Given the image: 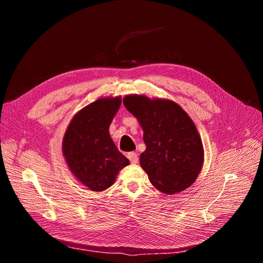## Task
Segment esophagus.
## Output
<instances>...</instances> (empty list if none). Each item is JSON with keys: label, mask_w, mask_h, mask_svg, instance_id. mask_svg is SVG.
<instances>
[{"label": "esophagus", "mask_w": 263, "mask_h": 263, "mask_svg": "<svg viewBox=\"0 0 263 263\" xmlns=\"http://www.w3.org/2000/svg\"><path fill=\"white\" fill-rule=\"evenodd\" d=\"M128 158L130 159V162L132 164H137L139 162V157H138V154L137 153H133V152H130V153H128Z\"/></svg>", "instance_id": "1"}]
</instances>
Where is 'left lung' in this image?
I'll return each instance as SVG.
<instances>
[{"label":"left lung","instance_id":"1","mask_svg":"<svg viewBox=\"0 0 263 263\" xmlns=\"http://www.w3.org/2000/svg\"><path fill=\"white\" fill-rule=\"evenodd\" d=\"M123 105L143 129L146 149L140 164L151 183L166 194L188 189L199 176L204 149L196 124L169 99L128 95Z\"/></svg>","mask_w":263,"mask_h":263}]
</instances>
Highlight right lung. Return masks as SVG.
<instances>
[{
  "label": "right lung",
  "instance_id": "add662e5",
  "mask_svg": "<svg viewBox=\"0 0 263 263\" xmlns=\"http://www.w3.org/2000/svg\"><path fill=\"white\" fill-rule=\"evenodd\" d=\"M121 106V97H104L84 107L64 133L62 153L73 176L91 191H104L129 165L110 138L109 126Z\"/></svg>",
  "mask_w": 263,
  "mask_h": 263
}]
</instances>
